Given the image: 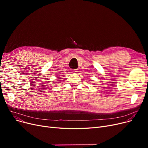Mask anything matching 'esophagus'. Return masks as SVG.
I'll use <instances>...</instances> for the list:
<instances>
[{"mask_svg": "<svg viewBox=\"0 0 148 148\" xmlns=\"http://www.w3.org/2000/svg\"><path fill=\"white\" fill-rule=\"evenodd\" d=\"M77 69H72V71H72L73 73H77V72H78V71H77Z\"/></svg>", "mask_w": 148, "mask_h": 148, "instance_id": "obj_1", "label": "esophagus"}]
</instances>
